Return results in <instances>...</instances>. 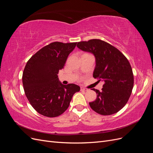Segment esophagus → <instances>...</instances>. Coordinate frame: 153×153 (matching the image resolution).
Listing matches in <instances>:
<instances>
[{
	"mask_svg": "<svg viewBox=\"0 0 153 153\" xmlns=\"http://www.w3.org/2000/svg\"><path fill=\"white\" fill-rule=\"evenodd\" d=\"M88 89H86V88H84V87H80V91H87Z\"/></svg>",
	"mask_w": 153,
	"mask_h": 153,
	"instance_id": "esophagus-1",
	"label": "esophagus"
}]
</instances>
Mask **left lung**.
Segmentation results:
<instances>
[{"instance_id":"8db88e82","label":"left lung","mask_w":153,"mask_h":153,"mask_svg":"<svg viewBox=\"0 0 153 153\" xmlns=\"http://www.w3.org/2000/svg\"><path fill=\"white\" fill-rule=\"evenodd\" d=\"M76 47L94 55L93 77L104 82L101 91L92 89L97 98L89 103L91 108L103 115L117 113L127 103L133 87V74L128 60L118 49L100 39L81 41Z\"/></svg>"}]
</instances>
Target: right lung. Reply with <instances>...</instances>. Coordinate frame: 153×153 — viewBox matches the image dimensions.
Returning a JSON list of instances; mask_svg holds the SVG:
<instances>
[{"mask_svg":"<svg viewBox=\"0 0 153 153\" xmlns=\"http://www.w3.org/2000/svg\"><path fill=\"white\" fill-rule=\"evenodd\" d=\"M76 43H52L27 62L22 76L25 93L32 107L44 116L61 115L69 107L73 94L80 90L76 84L63 85L57 75Z\"/></svg>","mask_w":153,"mask_h":153,"instance_id":"obj_1","label":"right lung"}]
</instances>
